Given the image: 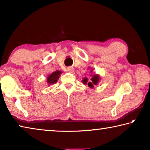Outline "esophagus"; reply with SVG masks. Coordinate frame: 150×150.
Listing matches in <instances>:
<instances>
[{"mask_svg": "<svg viewBox=\"0 0 150 150\" xmlns=\"http://www.w3.org/2000/svg\"><path fill=\"white\" fill-rule=\"evenodd\" d=\"M67 69V71H69V73H73L75 71L74 69H73V67H68Z\"/></svg>", "mask_w": 150, "mask_h": 150, "instance_id": "34e87169", "label": "esophagus"}]
</instances>
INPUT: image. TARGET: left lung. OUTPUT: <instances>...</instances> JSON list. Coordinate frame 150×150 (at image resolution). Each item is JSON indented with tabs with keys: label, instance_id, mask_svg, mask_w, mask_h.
<instances>
[{
	"label": "left lung",
	"instance_id": "obj_1",
	"mask_svg": "<svg viewBox=\"0 0 150 150\" xmlns=\"http://www.w3.org/2000/svg\"><path fill=\"white\" fill-rule=\"evenodd\" d=\"M100 77L98 75H94L93 77L91 79V81L88 82V79L87 78H84L83 79V84H87L88 83V86L91 88H93L94 85H97V83L99 82Z\"/></svg>",
	"mask_w": 150,
	"mask_h": 150
}]
</instances>
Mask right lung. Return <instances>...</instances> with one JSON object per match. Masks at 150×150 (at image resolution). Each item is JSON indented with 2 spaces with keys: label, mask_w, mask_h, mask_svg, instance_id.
I'll return each instance as SVG.
<instances>
[{
  "label": "right lung",
  "mask_w": 150,
  "mask_h": 150,
  "mask_svg": "<svg viewBox=\"0 0 150 150\" xmlns=\"http://www.w3.org/2000/svg\"><path fill=\"white\" fill-rule=\"evenodd\" d=\"M62 71H61L57 70L48 76L47 77V83L49 84V85H53L54 84V83H57V81L58 79H59V76L61 74H62Z\"/></svg>",
  "instance_id": "1"
}]
</instances>
